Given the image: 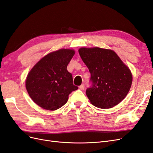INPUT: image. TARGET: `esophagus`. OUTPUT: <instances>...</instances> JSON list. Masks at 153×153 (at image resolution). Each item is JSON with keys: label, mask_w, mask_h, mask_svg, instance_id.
Here are the masks:
<instances>
[{"label": "esophagus", "mask_w": 153, "mask_h": 153, "mask_svg": "<svg viewBox=\"0 0 153 153\" xmlns=\"http://www.w3.org/2000/svg\"><path fill=\"white\" fill-rule=\"evenodd\" d=\"M79 88H80V90L83 91V90L84 89V88H85V85H84V84H82L81 85H80Z\"/></svg>", "instance_id": "obj_1"}]
</instances>
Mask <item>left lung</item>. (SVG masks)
<instances>
[{
    "mask_svg": "<svg viewBox=\"0 0 153 153\" xmlns=\"http://www.w3.org/2000/svg\"><path fill=\"white\" fill-rule=\"evenodd\" d=\"M91 73V86L86 94L91 103L100 108H110L128 94L132 84L129 68L113 50L94 48L78 50Z\"/></svg>",
    "mask_w": 153,
    "mask_h": 153,
    "instance_id": "8db88e82",
    "label": "left lung"
}]
</instances>
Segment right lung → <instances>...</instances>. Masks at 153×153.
Instances as JSON below:
<instances>
[{
	"label": "right lung",
	"mask_w": 153,
	"mask_h": 153,
	"mask_svg": "<svg viewBox=\"0 0 153 153\" xmlns=\"http://www.w3.org/2000/svg\"><path fill=\"white\" fill-rule=\"evenodd\" d=\"M75 51L61 49L41 59L27 75L25 85L34 102L41 108L55 110L65 105L69 94L78 89L73 85L67 66Z\"/></svg>",
	"instance_id": "right-lung-1"
}]
</instances>
